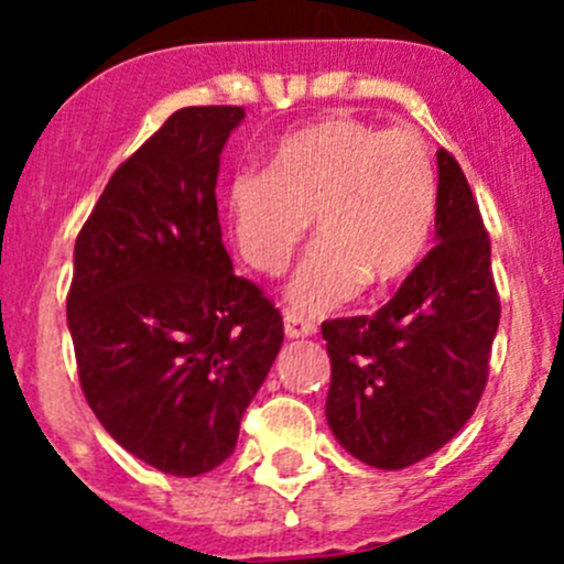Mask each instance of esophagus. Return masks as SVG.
I'll list each match as a JSON object with an SVG mask.
<instances>
[{
	"label": "esophagus",
	"mask_w": 564,
	"mask_h": 564,
	"mask_svg": "<svg viewBox=\"0 0 564 564\" xmlns=\"http://www.w3.org/2000/svg\"><path fill=\"white\" fill-rule=\"evenodd\" d=\"M283 329H286L289 338H308V335H316V322L297 314V311H286L283 314Z\"/></svg>",
	"instance_id": "esophagus-1"
}]
</instances>
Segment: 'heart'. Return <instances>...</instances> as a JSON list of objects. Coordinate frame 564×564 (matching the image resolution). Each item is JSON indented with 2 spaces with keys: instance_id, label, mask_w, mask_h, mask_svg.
I'll list each match as a JSON object with an SVG mask.
<instances>
[{
  "instance_id": "1",
  "label": "heart",
  "mask_w": 564,
  "mask_h": 564,
  "mask_svg": "<svg viewBox=\"0 0 564 564\" xmlns=\"http://www.w3.org/2000/svg\"><path fill=\"white\" fill-rule=\"evenodd\" d=\"M226 215L242 259L281 272L314 226L322 237L289 286L300 311H324L366 283L390 289L414 272L436 220V172L412 130L327 117L283 135L270 172H240Z\"/></svg>"
}]
</instances>
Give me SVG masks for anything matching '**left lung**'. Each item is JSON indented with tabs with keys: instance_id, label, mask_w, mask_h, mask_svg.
<instances>
[{
	"instance_id": "left-lung-1",
	"label": "left lung",
	"mask_w": 564,
	"mask_h": 564,
	"mask_svg": "<svg viewBox=\"0 0 564 564\" xmlns=\"http://www.w3.org/2000/svg\"><path fill=\"white\" fill-rule=\"evenodd\" d=\"M436 246L373 316L322 324L327 423L362 464L403 469L429 458L475 414L499 327L491 240L471 187L436 152Z\"/></svg>"
}]
</instances>
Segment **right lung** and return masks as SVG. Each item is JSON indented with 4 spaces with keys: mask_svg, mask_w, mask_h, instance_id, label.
Masks as SVG:
<instances>
[{
    "mask_svg": "<svg viewBox=\"0 0 564 564\" xmlns=\"http://www.w3.org/2000/svg\"><path fill=\"white\" fill-rule=\"evenodd\" d=\"M240 106L174 111L108 180L73 250L67 327L100 425L176 477L235 453L283 316L220 240V152Z\"/></svg>",
    "mask_w": 564,
    "mask_h": 564,
    "instance_id": "right-lung-1",
    "label": "right lung"
}]
</instances>
